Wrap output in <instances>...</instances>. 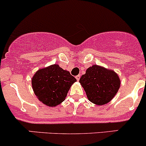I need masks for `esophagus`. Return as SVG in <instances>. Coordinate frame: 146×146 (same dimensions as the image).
Segmentation results:
<instances>
[{
	"mask_svg": "<svg viewBox=\"0 0 146 146\" xmlns=\"http://www.w3.org/2000/svg\"><path fill=\"white\" fill-rule=\"evenodd\" d=\"M76 78L77 80L79 81V80H80V76L79 75H78V76H76Z\"/></svg>",
	"mask_w": 146,
	"mask_h": 146,
	"instance_id": "34e87169",
	"label": "esophagus"
}]
</instances>
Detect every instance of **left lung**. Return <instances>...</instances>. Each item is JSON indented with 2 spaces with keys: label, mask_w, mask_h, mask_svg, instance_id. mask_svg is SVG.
<instances>
[{
  "label": "left lung",
  "mask_w": 146,
  "mask_h": 146,
  "mask_svg": "<svg viewBox=\"0 0 146 146\" xmlns=\"http://www.w3.org/2000/svg\"><path fill=\"white\" fill-rule=\"evenodd\" d=\"M89 101L98 105L112 100L121 85L119 77L113 70L94 65L86 70L80 79Z\"/></svg>",
  "instance_id": "8db88e82"
}]
</instances>
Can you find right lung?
<instances>
[{"label":"right lung","mask_w":146,"mask_h":146,"mask_svg":"<svg viewBox=\"0 0 146 146\" xmlns=\"http://www.w3.org/2000/svg\"><path fill=\"white\" fill-rule=\"evenodd\" d=\"M77 80L58 64L38 70L32 79V86L37 98L48 107H55L65 100L70 86Z\"/></svg>","instance_id":"1"}]
</instances>
